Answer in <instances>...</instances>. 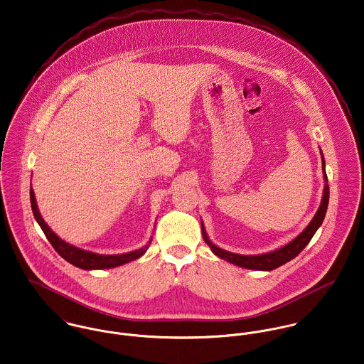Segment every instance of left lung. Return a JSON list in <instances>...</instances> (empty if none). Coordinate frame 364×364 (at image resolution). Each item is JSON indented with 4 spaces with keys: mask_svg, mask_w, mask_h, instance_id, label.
I'll return each mask as SVG.
<instances>
[{
    "mask_svg": "<svg viewBox=\"0 0 364 364\" xmlns=\"http://www.w3.org/2000/svg\"><path fill=\"white\" fill-rule=\"evenodd\" d=\"M321 154V162H323V177H324V191H323V198H321V203L320 208L317 209L314 218L311 219V222L308 224V227L296 237L294 238L291 242H288L287 245L281 247L276 251L269 252V253H262V255H238V253H232V252L224 251L222 248L216 247L209 238L208 234L205 231V225L200 222V228H202V237L205 240V242L209 245V248L212 252L219 256L220 259H224L235 266L244 267V269H251V270H263V272H270L274 270L277 267H280L282 264H285L287 262L292 260L295 256H298L301 252L304 251V248L310 242V240L313 238L314 232L317 231V228L321 225L324 218H326V212H327V206H328V198H330V188H328V180H327V174H326V162H324V156L323 152L320 149Z\"/></svg>",
    "mask_w": 364,
    "mask_h": 364,
    "instance_id": "8db88e82",
    "label": "left lung"
}]
</instances>
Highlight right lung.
<instances>
[{
    "instance_id": "1",
    "label": "right lung",
    "mask_w": 364,
    "mask_h": 364,
    "mask_svg": "<svg viewBox=\"0 0 364 364\" xmlns=\"http://www.w3.org/2000/svg\"><path fill=\"white\" fill-rule=\"evenodd\" d=\"M30 203H31V210L34 215V219L37 220V223L40 224L41 230L44 231L47 240L51 242V245L66 262L72 263L73 266L83 269V270H102V269H112L117 267L122 264H126L132 260H136L141 257L151 244V240L148 241V244L145 247H142L140 250L133 252H127V253H120V255H98L94 252L84 251L77 247H73L68 242H65L63 240H60L55 232L48 227V224L44 222V219L41 218L38 208H37V202H36V196L34 191L30 187Z\"/></svg>"
}]
</instances>
